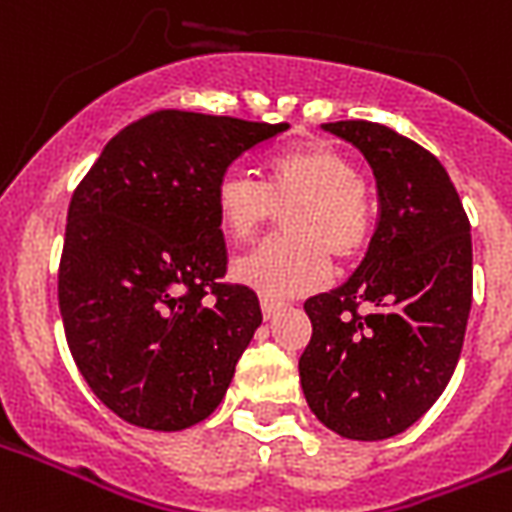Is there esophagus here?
I'll use <instances>...</instances> for the list:
<instances>
[{"label": "esophagus", "mask_w": 512, "mask_h": 512, "mask_svg": "<svg viewBox=\"0 0 512 512\" xmlns=\"http://www.w3.org/2000/svg\"><path fill=\"white\" fill-rule=\"evenodd\" d=\"M260 308H263V317L271 319V317H276L279 311H282V303H279V300L263 298V300H260Z\"/></svg>", "instance_id": "obj_1"}]
</instances>
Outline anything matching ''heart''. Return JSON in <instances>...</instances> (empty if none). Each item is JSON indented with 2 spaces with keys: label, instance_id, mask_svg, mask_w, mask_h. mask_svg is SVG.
Listing matches in <instances>:
<instances>
[{
  "label": "heart",
  "instance_id": "obj_1",
  "mask_svg": "<svg viewBox=\"0 0 512 512\" xmlns=\"http://www.w3.org/2000/svg\"><path fill=\"white\" fill-rule=\"evenodd\" d=\"M287 210V239L265 241L233 260V279L265 298H298L327 282L330 255L357 260L373 236V209L362 174L325 142L276 152L265 163V185L244 169L214 182V212L230 239L247 241L276 212Z\"/></svg>",
  "mask_w": 512,
  "mask_h": 512
}]
</instances>
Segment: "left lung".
<instances>
[{
  "label": "left lung",
  "instance_id": "1",
  "mask_svg": "<svg viewBox=\"0 0 512 512\" xmlns=\"http://www.w3.org/2000/svg\"><path fill=\"white\" fill-rule=\"evenodd\" d=\"M365 155L378 225L357 271L306 300L300 386L325 427L386 440L416 424L454 376L473 306V239L440 161L368 120L325 123ZM363 314H359V308Z\"/></svg>",
  "mask_w": 512,
  "mask_h": 512
}]
</instances>
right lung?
<instances>
[{
    "instance_id": "obj_1",
    "label": "right lung",
    "mask_w": 512,
    "mask_h": 512,
    "mask_svg": "<svg viewBox=\"0 0 512 512\" xmlns=\"http://www.w3.org/2000/svg\"><path fill=\"white\" fill-rule=\"evenodd\" d=\"M287 123L161 109L126 126L66 214L58 306L93 395L128 424L179 432L212 416L263 322L222 284L214 182Z\"/></svg>"
}]
</instances>
